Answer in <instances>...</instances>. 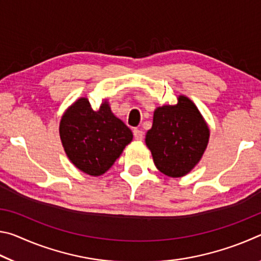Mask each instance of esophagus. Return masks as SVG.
<instances>
[{"label": "esophagus", "mask_w": 261, "mask_h": 261, "mask_svg": "<svg viewBox=\"0 0 261 261\" xmlns=\"http://www.w3.org/2000/svg\"><path fill=\"white\" fill-rule=\"evenodd\" d=\"M134 136L136 140H143L144 138V132L141 131L140 129H135L134 130Z\"/></svg>", "instance_id": "1"}]
</instances>
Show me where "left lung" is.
I'll use <instances>...</instances> for the list:
<instances>
[{"label": "left lung", "mask_w": 261, "mask_h": 261, "mask_svg": "<svg viewBox=\"0 0 261 261\" xmlns=\"http://www.w3.org/2000/svg\"><path fill=\"white\" fill-rule=\"evenodd\" d=\"M210 127L188 96L178 95L176 105L154 110L153 124L145 143L154 165L169 177H183L201 160L210 140Z\"/></svg>", "instance_id": "left-lung-1"}]
</instances>
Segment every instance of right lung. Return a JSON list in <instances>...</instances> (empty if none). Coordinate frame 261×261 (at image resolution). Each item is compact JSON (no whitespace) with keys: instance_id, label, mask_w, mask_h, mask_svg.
<instances>
[{"instance_id":"right-lung-1","label":"right lung","mask_w":261,"mask_h":261,"mask_svg":"<svg viewBox=\"0 0 261 261\" xmlns=\"http://www.w3.org/2000/svg\"><path fill=\"white\" fill-rule=\"evenodd\" d=\"M59 130L70 162L90 176L103 175L134 138L129 127L115 116L107 100L93 110L85 96L67 108Z\"/></svg>"}]
</instances>
